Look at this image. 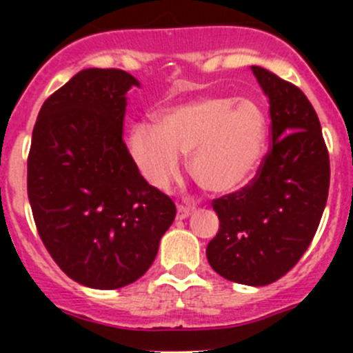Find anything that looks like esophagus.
I'll use <instances>...</instances> for the list:
<instances>
[{"label": "esophagus", "mask_w": 353, "mask_h": 353, "mask_svg": "<svg viewBox=\"0 0 353 353\" xmlns=\"http://www.w3.org/2000/svg\"><path fill=\"white\" fill-rule=\"evenodd\" d=\"M191 208L189 207H183V205H179V207H176V219H187V217H189V215H191Z\"/></svg>", "instance_id": "34e87169"}]
</instances>
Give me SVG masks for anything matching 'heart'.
<instances>
[{"mask_svg": "<svg viewBox=\"0 0 353 353\" xmlns=\"http://www.w3.org/2000/svg\"><path fill=\"white\" fill-rule=\"evenodd\" d=\"M267 141V118L254 101L207 95L174 105L159 117V125L136 123L127 146L143 179L168 189L180 174L183 154L189 171L214 194H230L251 180Z\"/></svg>", "mask_w": 353, "mask_h": 353, "instance_id": "obj_1", "label": "heart"}]
</instances>
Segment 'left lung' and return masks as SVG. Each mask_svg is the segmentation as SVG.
Here are the masks:
<instances>
[{
  "label": "left lung",
  "mask_w": 353,
  "mask_h": 353,
  "mask_svg": "<svg viewBox=\"0 0 353 353\" xmlns=\"http://www.w3.org/2000/svg\"><path fill=\"white\" fill-rule=\"evenodd\" d=\"M269 99L272 146L242 191L214 199L219 232L207 245L212 269L240 285L285 276L310 248L329 194V154L307 97L272 72L251 67Z\"/></svg>",
  "instance_id": "left-lung-1"
}]
</instances>
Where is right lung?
<instances>
[{
	"mask_svg": "<svg viewBox=\"0 0 353 353\" xmlns=\"http://www.w3.org/2000/svg\"><path fill=\"white\" fill-rule=\"evenodd\" d=\"M132 86L139 81L125 70L84 68L43 102L31 136L28 198L39 235L88 288L138 281L176 215L121 139Z\"/></svg>",
	"mask_w": 353,
	"mask_h": 353,
	"instance_id": "obj_1",
	"label": "right lung"
}]
</instances>
